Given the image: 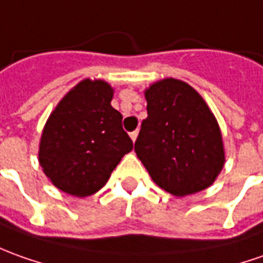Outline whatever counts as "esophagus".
Returning <instances> with one entry per match:
<instances>
[{"label":"esophagus","instance_id":"esophagus-1","mask_svg":"<svg viewBox=\"0 0 263 263\" xmlns=\"http://www.w3.org/2000/svg\"><path fill=\"white\" fill-rule=\"evenodd\" d=\"M129 137H131V139L135 142V139H137V137H138V129H135V131H132L131 134H129Z\"/></svg>","mask_w":263,"mask_h":263}]
</instances>
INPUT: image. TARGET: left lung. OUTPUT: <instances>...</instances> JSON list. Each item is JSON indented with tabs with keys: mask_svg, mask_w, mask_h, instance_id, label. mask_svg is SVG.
Returning a JSON list of instances; mask_svg holds the SVG:
<instances>
[{
	"mask_svg": "<svg viewBox=\"0 0 263 263\" xmlns=\"http://www.w3.org/2000/svg\"><path fill=\"white\" fill-rule=\"evenodd\" d=\"M148 117L135 153L165 192L187 196L212 185L224 151L216 118L192 86L177 79L157 82L145 92Z\"/></svg>",
	"mask_w": 263,
	"mask_h": 263,
	"instance_id": "1",
	"label": "left lung"
}]
</instances>
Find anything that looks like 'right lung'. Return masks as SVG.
I'll return each mask as SVG.
<instances>
[{
    "label": "right lung",
    "mask_w": 263,
    "mask_h": 263,
    "mask_svg": "<svg viewBox=\"0 0 263 263\" xmlns=\"http://www.w3.org/2000/svg\"><path fill=\"white\" fill-rule=\"evenodd\" d=\"M103 80H83L64 96L43 129L39 161L62 192L86 197L101 190L132 149L122 115Z\"/></svg>",
    "instance_id": "obj_1"
}]
</instances>
